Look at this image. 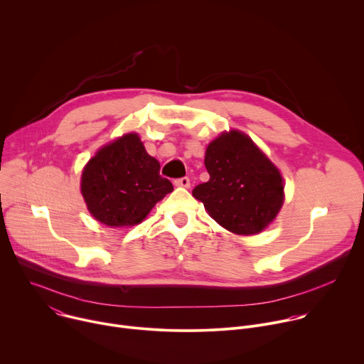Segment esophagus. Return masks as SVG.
Listing matches in <instances>:
<instances>
[{
    "label": "esophagus",
    "mask_w": 364,
    "mask_h": 364,
    "mask_svg": "<svg viewBox=\"0 0 364 364\" xmlns=\"http://www.w3.org/2000/svg\"><path fill=\"white\" fill-rule=\"evenodd\" d=\"M174 186L176 187H184V188H188L190 187V180L187 177H183V178H178L174 181Z\"/></svg>",
    "instance_id": "obj_1"
}]
</instances>
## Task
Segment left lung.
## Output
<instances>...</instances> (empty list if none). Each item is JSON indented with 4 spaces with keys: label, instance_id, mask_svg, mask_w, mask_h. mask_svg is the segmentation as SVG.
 I'll use <instances>...</instances> for the list:
<instances>
[{
    "label": "left lung",
    "instance_id": "left-lung-1",
    "mask_svg": "<svg viewBox=\"0 0 364 364\" xmlns=\"http://www.w3.org/2000/svg\"><path fill=\"white\" fill-rule=\"evenodd\" d=\"M204 166L210 180L197 186L193 197L226 230L253 236L268 229L285 200L279 168L249 135L222 132L205 148Z\"/></svg>",
    "mask_w": 364,
    "mask_h": 364
}]
</instances>
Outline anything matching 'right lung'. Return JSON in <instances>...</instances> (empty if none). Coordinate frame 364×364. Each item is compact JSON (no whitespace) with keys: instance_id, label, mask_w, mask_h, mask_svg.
Masks as SVG:
<instances>
[{"instance_id":"right-lung-1","label":"right lung","mask_w":364,"mask_h":364,"mask_svg":"<svg viewBox=\"0 0 364 364\" xmlns=\"http://www.w3.org/2000/svg\"><path fill=\"white\" fill-rule=\"evenodd\" d=\"M171 191L173 184L160 176L159 160L146 152L136 132L102 145L80 176L87 212L115 229L139 225Z\"/></svg>"}]
</instances>
